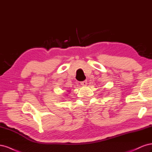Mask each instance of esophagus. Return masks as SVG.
Segmentation results:
<instances>
[{
    "label": "esophagus",
    "mask_w": 152,
    "mask_h": 152,
    "mask_svg": "<svg viewBox=\"0 0 152 152\" xmlns=\"http://www.w3.org/2000/svg\"><path fill=\"white\" fill-rule=\"evenodd\" d=\"M80 84L82 86H86L87 85V80H84L82 82H80Z\"/></svg>",
    "instance_id": "1"
}]
</instances>
